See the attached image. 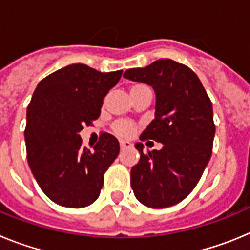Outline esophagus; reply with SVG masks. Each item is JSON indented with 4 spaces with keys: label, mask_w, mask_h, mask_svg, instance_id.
I'll return each mask as SVG.
<instances>
[{
    "label": "esophagus",
    "mask_w": 250,
    "mask_h": 250,
    "mask_svg": "<svg viewBox=\"0 0 250 250\" xmlns=\"http://www.w3.org/2000/svg\"><path fill=\"white\" fill-rule=\"evenodd\" d=\"M120 147L123 150L129 149V147H131V143H129V141H120Z\"/></svg>",
    "instance_id": "esophagus-1"
}]
</instances>
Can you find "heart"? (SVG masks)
I'll return each instance as SVG.
<instances>
[{"instance_id":"heart-1","label":"heart","mask_w":250,"mask_h":250,"mask_svg":"<svg viewBox=\"0 0 250 250\" xmlns=\"http://www.w3.org/2000/svg\"><path fill=\"white\" fill-rule=\"evenodd\" d=\"M143 87H145V85H143V83H134L130 87V94L139 89H143ZM112 130H114L116 135L121 136V138H129L135 131V126L131 123H129V121H118V123L114 124Z\"/></svg>"}]
</instances>
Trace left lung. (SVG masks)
Wrapping results in <instances>:
<instances>
[{"label": "left lung", "instance_id": "8db88e82", "mask_svg": "<svg viewBox=\"0 0 250 250\" xmlns=\"http://www.w3.org/2000/svg\"><path fill=\"white\" fill-rule=\"evenodd\" d=\"M124 76L152 86L155 119L140 140H155L161 150L144 152L131 169L136 199L149 208H167L191 193L210 160L215 125L213 105L199 77L188 66L160 59L143 68H129ZM150 143V141H147Z\"/></svg>", "mask_w": 250, "mask_h": 250}]
</instances>
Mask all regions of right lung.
Returning <instances> with one entry per match:
<instances>
[{"label": "right lung", "mask_w": 250, "mask_h": 250, "mask_svg": "<svg viewBox=\"0 0 250 250\" xmlns=\"http://www.w3.org/2000/svg\"><path fill=\"white\" fill-rule=\"evenodd\" d=\"M121 74L74 63L46 76L32 95L25 129L28 165L43 193L61 207L92 204L118 158L120 145L111 134L103 132L90 151L79 132L100 116L104 98Z\"/></svg>", "instance_id": "1"}]
</instances>
